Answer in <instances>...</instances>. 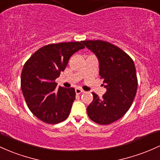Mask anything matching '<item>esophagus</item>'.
<instances>
[{"label":"esophagus","instance_id":"obj_1","mask_svg":"<svg viewBox=\"0 0 160 160\" xmlns=\"http://www.w3.org/2000/svg\"><path fill=\"white\" fill-rule=\"evenodd\" d=\"M84 92H85V91H83L82 89L75 88V93H76L77 94H82V93H84Z\"/></svg>","mask_w":160,"mask_h":160}]
</instances>
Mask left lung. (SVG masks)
<instances>
[{"label":"left lung","mask_w":160,"mask_h":160,"mask_svg":"<svg viewBox=\"0 0 160 160\" xmlns=\"http://www.w3.org/2000/svg\"><path fill=\"white\" fill-rule=\"evenodd\" d=\"M82 43L98 57L100 78L107 88L102 98L92 92L88 115L94 122L109 125L122 117L133 103L138 88L135 66L128 53L111 43L101 40Z\"/></svg>","instance_id":"8db88e82"}]
</instances>
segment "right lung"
<instances>
[{
    "instance_id": "1",
    "label": "right lung",
    "mask_w": 160,
    "mask_h": 160,
    "mask_svg": "<svg viewBox=\"0 0 160 160\" xmlns=\"http://www.w3.org/2000/svg\"><path fill=\"white\" fill-rule=\"evenodd\" d=\"M85 48L79 42H62L44 46L25 62L21 89L28 109L38 119L57 124L67 119L75 99L73 88L57 87L55 82L75 52Z\"/></svg>"
}]
</instances>
